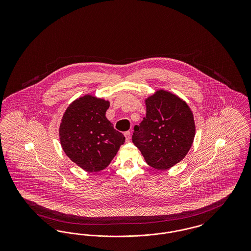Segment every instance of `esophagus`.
<instances>
[{
	"mask_svg": "<svg viewBox=\"0 0 251 251\" xmlns=\"http://www.w3.org/2000/svg\"><path fill=\"white\" fill-rule=\"evenodd\" d=\"M124 135H125V137H126V142H129V141L131 140V132H130V131H126V132L124 133Z\"/></svg>",
	"mask_w": 251,
	"mask_h": 251,
	"instance_id": "esophagus-1",
	"label": "esophagus"
}]
</instances>
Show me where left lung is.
Instances as JSON below:
<instances>
[{"instance_id": "left-lung-1", "label": "left lung", "mask_w": 251, "mask_h": 251, "mask_svg": "<svg viewBox=\"0 0 251 251\" xmlns=\"http://www.w3.org/2000/svg\"><path fill=\"white\" fill-rule=\"evenodd\" d=\"M145 104L146 118L134 127L132 143L150 167L168 169L191 149L196 135L193 112L185 100L165 89L146 98Z\"/></svg>"}]
</instances>
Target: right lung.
Here are the masks:
<instances>
[{"mask_svg": "<svg viewBox=\"0 0 251 251\" xmlns=\"http://www.w3.org/2000/svg\"><path fill=\"white\" fill-rule=\"evenodd\" d=\"M110 101L85 94L66 109L59 127L61 147L74 164L86 172H99L109 166L125 142L105 117Z\"/></svg>", "mask_w": 251, "mask_h": 251, "instance_id": "right-lung-1", "label": "right lung"}]
</instances>
